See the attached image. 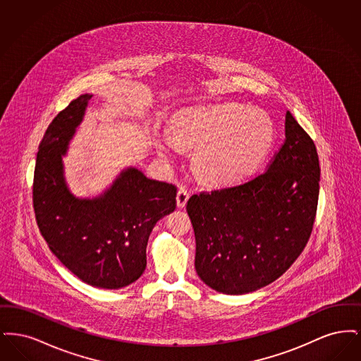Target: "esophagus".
<instances>
[{"label": "esophagus", "instance_id": "esophagus-1", "mask_svg": "<svg viewBox=\"0 0 361 361\" xmlns=\"http://www.w3.org/2000/svg\"><path fill=\"white\" fill-rule=\"evenodd\" d=\"M189 193L187 189L180 188L177 190V195H176V202H177V207L178 208H184L187 206V202H188Z\"/></svg>", "mask_w": 361, "mask_h": 361}]
</instances>
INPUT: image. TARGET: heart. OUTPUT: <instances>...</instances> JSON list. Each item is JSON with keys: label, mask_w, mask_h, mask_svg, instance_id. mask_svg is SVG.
I'll use <instances>...</instances> for the list:
<instances>
[{"label": "heart", "mask_w": 361, "mask_h": 361, "mask_svg": "<svg viewBox=\"0 0 361 361\" xmlns=\"http://www.w3.org/2000/svg\"><path fill=\"white\" fill-rule=\"evenodd\" d=\"M276 142L274 118L262 108L227 103L189 106L174 115L171 133L155 135L157 154L173 164L193 152V169L209 184L227 185L257 171Z\"/></svg>", "instance_id": "1"}]
</instances>
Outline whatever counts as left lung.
<instances>
[{
	"instance_id": "obj_1",
	"label": "left lung",
	"mask_w": 361,
	"mask_h": 361,
	"mask_svg": "<svg viewBox=\"0 0 361 361\" xmlns=\"http://www.w3.org/2000/svg\"><path fill=\"white\" fill-rule=\"evenodd\" d=\"M319 180L315 145L288 111L284 145L267 172L188 200L195 268L203 283L226 295H243L283 275L309 240Z\"/></svg>"
}]
</instances>
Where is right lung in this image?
<instances>
[{
	"label": "right lung",
	"instance_id": "1",
	"mask_svg": "<svg viewBox=\"0 0 361 361\" xmlns=\"http://www.w3.org/2000/svg\"><path fill=\"white\" fill-rule=\"evenodd\" d=\"M90 99L85 93L73 100L55 116L39 145L35 216L50 250L71 274L89 286L118 290L145 272L150 233L176 209L177 188L127 166L93 197H78L70 190L63 158Z\"/></svg>",
	"mask_w": 361,
	"mask_h": 361
}]
</instances>
